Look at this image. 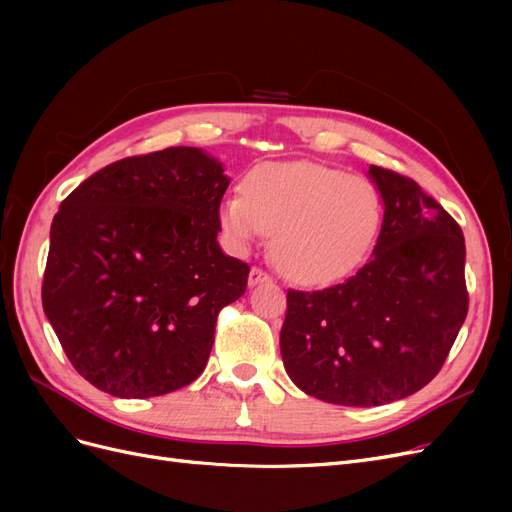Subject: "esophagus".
Segmentation results:
<instances>
[{"instance_id":"esophagus-1","label":"esophagus","mask_w":512,"mask_h":512,"mask_svg":"<svg viewBox=\"0 0 512 512\" xmlns=\"http://www.w3.org/2000/svg\"><path fill=\"white\" fill-rule=\"evenodd\" d=\"M271 277L262 271V269H258V267H252V271H250V277H247V284L250 286H258V284H265V282H269Z\"/></svg>"}]
</instances>
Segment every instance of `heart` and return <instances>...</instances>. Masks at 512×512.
<instances>
[{"label":"heart","mask_w":512,"mask_h":512,"mask_svg":"<svg viewBox=\"0 0 512 512\" xmlns=\"http://www.w3.org/2000/svg\"><path fill=\"white\" fill-rule=\"evenodd\" d=\"M382 200L363 177L316 162H267L245 177V194L220 205V226L235 250L273 230L271 256L288 280L318 286L350 275L374 250Z\"/></svg>","instance_id":"b5f03b06"}]
</instances>
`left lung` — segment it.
<instances>
[{
    "mask_svg": "<svg viewBox=\"0 0 512 512\" xmlns=\"http://www.w3.org/2000/svg\"><path fill=\"white\" fill-rule=\"evenodd\" d=\"M384 205L374 252L346 282L288 290L286 374L337 406H384L438 374L468 314L459 224L416 181L369 166Z\"/></svg>",
    "mask_w": 512,
    "mask_h": 512,
    "instance_id": "8db88e82",
    "label": "left lung"
}]
</instances>
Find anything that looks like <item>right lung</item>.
<instances>
[{
  "label": "right lung",
  "instance_id": "add662e5",
  "mask_svg": "<svg viewBox=\"0 0 512 512\" xmlns=\"http://www.w3.org/2000/svg\"><path fill=\"white\" fill-rule=\"evenodd\" d=\"M228 183L207 151L168 147L104 166L59 205L42 307L96 389L145 399L203 374L250 275L218 243Z\"/></svg>",
  "mask_w": 512,
  "mask_h": 512
}]
</instances>
